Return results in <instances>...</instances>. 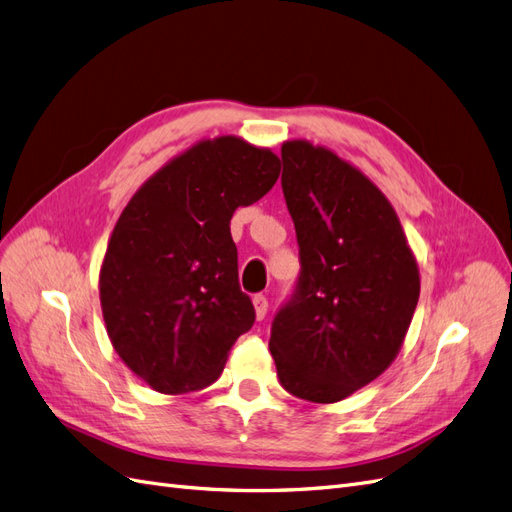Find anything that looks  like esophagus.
Returning a JSON list of instances; mask_svg holds the SVG:
<instances>
[{
  "label": "esophagus",
  "instance_id": "34e87169",
  "mask_svg": "<svg viewBox=\"0 0 512 512\" xmlns=\"http://www.w3.org/2000/svg\"><path fill=\"white\" fill-rule=\"evenodd\" d=\"M252 303H254V312H256V318H258V320L265 318V316H267V307H269V301H267V297H262V294H254Z\"/></svg>",
  "mask_w": 512,
  "mask_h": 512
}]
</instances>
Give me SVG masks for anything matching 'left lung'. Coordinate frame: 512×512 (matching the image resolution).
I'll return each instance as SVG.
<instances>
[{"instance_id":"1","label":"left lung","mask_w":512,"mask_h":512,"mask_svg":"<svg viewBox=\"0 0 512 512\" xmlns=\"http://www.w3.org/2000/svg\"><path fill=\"white\" fill-rule=\"evenodd\" d=\"M282 162L301 277L269 348L288 393L335 404L395 361L421 273L393 205L361 168L303 138L282 145Z\"/></svg>"}]
</instances>
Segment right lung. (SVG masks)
Wrapping results in <instances>:
<instances>
[{"mask_svg":"<svg viewBox=\"0 0 512 512\" xmlns=\"http://www.w3.org/2000/svg\"><path fill=\"white\" fill-rule=\"evenodd\" d=\"M280 170L269 147L232 134L203 138L156 170L121 211L102 258L100 305L119 359L149 389H203L252 329L230 220L265 196Z\"/></svg>","mask_w":512,"mask_h":512,"instance_id":"right-lung-1","label":"right lung"}]
</instances>
